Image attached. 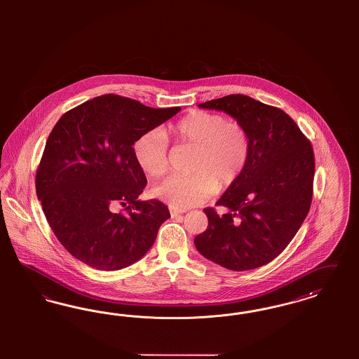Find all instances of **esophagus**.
I'll return each instance as SVG.
<instances>
[{"label":"esophagus","mask_w":359,"mask_h":359,"mask_svg":"<svg viewBox=\"0 0 359 359\" xmlns=\"http://www.w3.org/2000/svg\"><path fill=\"white\" fill-rule=\"evenodd\" d=\"M183 212H186V211H184V210H177V208H171L172 218H176V217L182 215Z\"/></svg>","instance_id":"1"}]
</instances>
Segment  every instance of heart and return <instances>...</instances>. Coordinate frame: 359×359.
Wrapping results in <instances>:
<instances>
[{
	"instance_id": "b5f03b06",
	"label": "heart",
	"mask_w": 359,
	"mask_h": 359,
	"mask_svg": "<svg viewBox=\"0 0 359 359\" xmlns=\"http://www.w3.org/2000/svg\"><path fill=\"white\" fill-rule=\"evenodd\" d=\"M180 144L195 147L191 176H171L154 188V195L168 205L186 210L201 205L219 189L231 187L245 170L250 138L238 122L218 113L194 110L171 126ZM167 136L152 129L137 138L133 154L138 167L149 176L161 177L170 170Z\"/></svg>"
}]
</instances>
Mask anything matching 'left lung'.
Listing matches in <instances>:
<instances>
[{
    "mask_svg": "<svg viewBox=\"0 0 359 359\" xmlns=\"http://www.w3.org/2000/svg\"><path fill=\"white\" fill-rule=\"evenodd\" d=\"M224 111L250 138V154L238 180L217 205L205 211L208 226L195 237L198 252L230 271H249L271 262L296 236L312 202L315 157L296 122L278 107L242 94L201 103Z\"/></svg>",
    "mask_w": 359,
    "mask_h": 359,
    "instance_id": "left-lung-1",
    "label": "left lung"
}]
</instances>
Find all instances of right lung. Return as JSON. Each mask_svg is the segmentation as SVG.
<instances>
[{"instance_id": "obj_1", "label": "right lung", "mask_w": 359, "mask_h": 359, "mask_svg": "<svg viewBox=\"0 0 359 359\" xmlns=\"http://www.w3.org/2000/svg\"><path fill=\"white\" fill-rule=\"evenodd\" d=\"M179 111L106 94L56 122L36 172V194L71 256L95 269L118 271L152 248L171 215L157 199L138 201L147 177L133 144ZM116 205L124 212H113Z\"/></svg>"}]
</instances>
